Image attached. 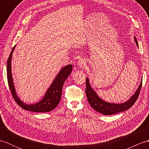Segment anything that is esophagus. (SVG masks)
<instances>
[{
    "mask_svg": "<svg viewBox=\"0 0 149 149\" xmlns=\"http://www.w3.org/2000/svg\"><path fill=\"white\" fill-rule=\"evenodd\" d=\"M77 65L80 68H84L86 66V61L83 59H80L77 62Z\"/></svg>",
    "mask_w": 149,
    "mask_h": 149,
    "instance_id": "esophagus-1",
    "label": "esophagus"
}]
</instances>
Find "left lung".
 <instances>
[{"mask_svg": "<svg viewBox=\"0 0 149 149\" xmlns=\"http://www.w3.org/2000/svg\"><path fill=\"white\" fill-rule=\"evenodd\" d=\"M135 42L138 47V43L137 42L136 38L134 36ZM142 85V80L141 83L139 86L138 90L136 91L135 93L132 95L130 99L128 100L127 102L122 104H113L107 102L104 100L101 99L97 95L95 91L91 87L90 81L88 78L86 79V94L88 102L90 103V106L97 112L103 114L104 115H111L113 114L118 113L120 112L124 111L130 108L131 106H133L136 100L138 98L139 94H140L141 88Z\"/></svg>", "mask_w": 149, "mask_h": 149, "instance_id": "1", "label": "left lung"}]
</instances>
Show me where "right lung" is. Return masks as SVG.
<instances>
[{
	"label": "right lung",
	"instance_id": "right-lung-1",
	"mask_svg": "<svg viewBox=\"0 0 149 149\" xmlns=\"http://www.w3.org/2000/svg\"><path fill=\"white\" fill-rule=\"evenodd\" d=\"M15 48V46L13 48L8 59L7 78L9 89H10L13 97L15 102L23 109L31 111L33 112L45 113L51 111L52 110L56 108L61 100L63 84H64L66 79L68 78V75L70 74L72 70V65H66L59 71L52 83L50 85V86L47 90L45 96L42 100L34 104H26L19 99L15 91L13 81L11 74V58Z\"/></svg>",
	"mask_w": 149,
	"mask_h": 149
}]
</instances>
